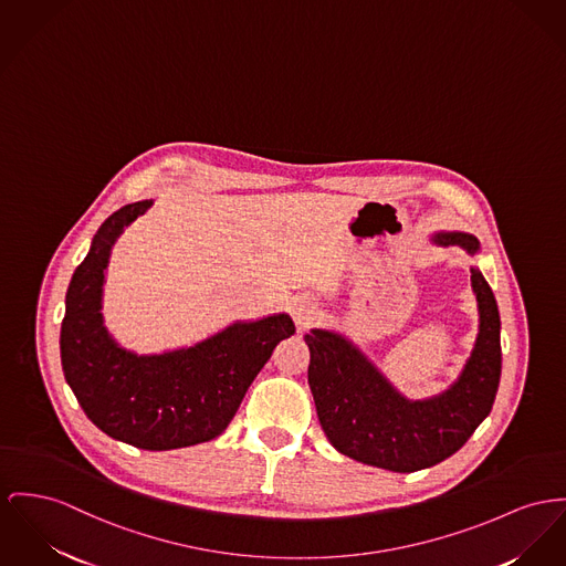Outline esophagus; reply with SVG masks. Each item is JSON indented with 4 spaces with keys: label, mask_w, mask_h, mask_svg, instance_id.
<instances>
[{
    "label": "esophagus",
    "mask_w": 566,
    "mask_h": 566,
    "mask_svg": "<svg viewBox=\"0 0 566 566\" xmlns=\"http://www.w3.org/2000/svg\"><path fill=\"white\" fill-rule=\"evenodd\" d=\"M292 315H294V322H296V326L304 331V328H308L313 322H315V317H317V304L313 301H308V298H298V301H294L292 304Z\"/></svg>",
    "instance_id": "1"
}]
</instances>
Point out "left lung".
<instances>
[{
	"label": "left lung",
	"mask_w": 566,
	"mask_h": 566,
	"mask_svg": "<svg viewBox=\"0 0 566 566\" xmlns=\"http://www.w3.org/2000/svg\"><path fill=\"white\" fill-rule=\"evenodd\" d=\"M431 240L440 247L457 244L470 255L481 249L474 235L461 231L436 233ZM470 272L479 302V335L463 371L436 397H403L339 333L313 328L304 335L315 410L337 451L390 472H416L459 451L488 418L502 371L500 313L481 270Z\"/></svg>",
	"instance_id": "obj_1"
}]
</instances>
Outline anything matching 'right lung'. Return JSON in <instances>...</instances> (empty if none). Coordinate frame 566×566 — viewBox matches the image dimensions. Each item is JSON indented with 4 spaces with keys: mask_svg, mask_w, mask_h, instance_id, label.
<instances>
[{
    "mask_svg": "<svg viewBox=\"0 0 566 566\" xmlns=\"http://www.w3.org/2000/svg\"><path fill=\"white\" fill-rule=\"evenodd\" d=\"M150 206L151 199L128 203L98 227L66 292L60 352L78 406L101 431L144 451H171L221 436L276 343L296 326L276 313L174 352L124 349L101 313L105 272L124 227Z\"/></svg>",
    "mask_w": 566,
    "mask_h": 566,
    "instance_id": "add662e5",
    "label": "right lung"
}]
</instances>
